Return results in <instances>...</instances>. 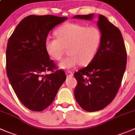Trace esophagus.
I'll list each match as a JSON object with an SVG mask.
<instances>
[{
	"mask_svg": "<svg viewBox=\"0 0 135 135\" xmlns=\"http://www.w3.org/2000/svg\"><path fill=\"white\" fill-rule=\"evenodd\" d=\"M66 75H67L68 77H73V73L72 71H67L66 72Z\"/></svg>",
	"mask_w": 135,
	"mask_h": 135,
	"instance_id": "1",
	"label": "esophagus"
}]
</instances>
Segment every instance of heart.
<instances>
[{
	"mask_svg": "<svg viewBox=\"0 0 135 135\" xmlns=\"http://www.w3.org/2000/svg\"><path fill=\"white\" fill-rule=\"evenodd\" d=\"M57 38L48 37L45 49L49 55L56 60H60L66 49L69 56L59 64L62 69H69L88 64L95 57L101 41V33L98 27L68 23L56 30Z\"/></svg>",
	"mask_w": 135,
	"mask_h": 135,
	"instance_id": "obj_1",
	"label": "heart"
}]
</instances>
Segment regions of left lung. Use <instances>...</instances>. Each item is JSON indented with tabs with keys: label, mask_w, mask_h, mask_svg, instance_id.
I'll return each mask as SVG.
<instances>
[{
	"label": "left lung",
	"mask_w": 135,
	"mask_h": 135,
	"mask_svg": "<svg viewBox=\"0 0 135 135\" xmlns=\"http://www.w3.org/2000/svg\"><path fill=\"white\" fill-rule=\"evenodd\" d=\"M94 14L77 15L73 18L90 20ZM98 25L101 41L94 59L86 68L74 73L77 84L76 101L88 112L103 109L115 98L121 86L127 64V51L118 27L99 15Z\"/></svg>",
	"instance_id": "1"
}]
</instances>
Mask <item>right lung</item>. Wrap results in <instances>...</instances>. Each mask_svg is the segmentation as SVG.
<instances>
[{"instance_id": "right-lung-1", "label": "right lung", "mask_w": 135, "mask_h": 135, "mask_svg": "<svg viewBox=\"0 0 135 135\" xmlns=\"http://www.w3.org/2000/svg\"><path fill=\"white\" fill-rule=\"evenodd\" d=\"M67 19L52 15L27 16L8 40L7 75L19 101L31 110L48 107L66 79L64 71H55L57 67L47 52L45 40L55 26Z\"/></svg>"}]
</instances>
